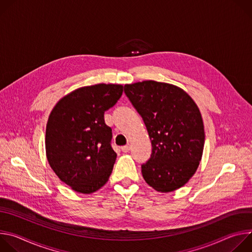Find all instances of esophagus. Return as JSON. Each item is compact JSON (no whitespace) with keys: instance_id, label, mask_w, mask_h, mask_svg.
Segmentation results:
<instances>
[{"instance_id":"1","label":"esophagus","mask_w":252,"mask_h":252,"mask_svg":"<svg viewBox=\"0 0 252 252\" xmlns=\"http://www.w3.org/2000/svg\"><path fill=\"white\" fill-rule=\"evenodd\" d=\"M129 150H130V146L129 145L125 146V147L122 148V152H124V153H127V152H129Z\"/></svg>"}]
</instances>
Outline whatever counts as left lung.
Segmentation results:
<instances>
[{"instance_id":"8db88e82","label":"left lung","mask_w":252,"mask_h":252,"mask_svg":"<svg viewBox=\"0 0 252 252\" xmlns=\"http://www.w3.org/2000/svg\"><path fill=\"white\" fill-rule=\"evenodd\" d=\"M124 89L152 140L151 158L141 164L145 181L160 192L184 187L196 171L204 147L197 105L184 90L166 83L143 81Z\"/></svg>"}]
</instances>
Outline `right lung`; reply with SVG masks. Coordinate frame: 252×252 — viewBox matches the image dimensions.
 <instances>
[{
    "mask_svg": "<svg viewBox=\"0 0 252 252\" xmlns=\"http://www.w3.org/2000/svg\"><path fill=\"white\" fill-rule=\"evenodd\" d=\"M122 85L80 88L59 100L46 128L48 161L63 183L80 193H92L109 181L117 154L104 112L123 94Z\"/></svg>",
    "mask_w": 252,
    "mask_h": 252,
    "instance_id": "right-lung-1",
    "label": "right lung"
}]
</instances>
